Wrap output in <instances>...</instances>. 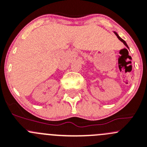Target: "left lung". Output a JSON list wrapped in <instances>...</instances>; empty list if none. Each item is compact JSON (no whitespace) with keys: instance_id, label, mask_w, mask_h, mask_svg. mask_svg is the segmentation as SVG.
Instances as JSON below:
<instances>
[{"instance_id":"8db88e82","label":"left lung","mask_w":147,"mask_h":147,"mask_svg":"<svg viewBox=\"0 0 147 147\" xmlns=\"http://www.w3.org/2000/svg\"><path fill=\"white\" fill-rule=\"evenodd\" d=\"M114 33H115V34H116V36H117V37H118V38H119V40H120V41H121V42H123V44H124V45H126V47H128V48H129V47H128V45H127V44H126V42H125V41H124V40H123V39H121V37H120V36H119V35H118V34H117V33H116V32H114Z\"/></svg>"}]
</instances>
